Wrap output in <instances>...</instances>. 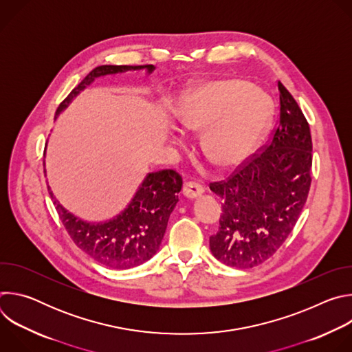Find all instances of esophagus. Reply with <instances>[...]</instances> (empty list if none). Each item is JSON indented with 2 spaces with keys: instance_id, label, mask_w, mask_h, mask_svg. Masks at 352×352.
Returning <instances> with one entry per match:
<instances>
[{
  "instance_id": "obj_1",
  "label": "esophagus",
  "mask_w": 352,
  "mask_h": 352,
  "mask_svg": "<svg viewBox=\"0 0 352 352\" xmlns=\"http://www.w3.org/2000/svg\"><path fill=\"white\" fill-rule=\"evenodd\" d=\"M204 192H205L204 186H200L199 184H195V182H186L182 186V195L188 199H195L202 195Z\"/></svg>"
}]
</instances>
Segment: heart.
I'll return each mask as SVG.
<instances>
[{
    "instance_id": "obj_1",
    "label": "heart",
    "mask_w": 352,
    "mask_h": 352,
    "mask_svg": "<svg viewBox=\"0 0 352 352\" xmlns=\"http://www.w3.org/2000/svg\"><path fill=\"white\" fill-rule=\"evenodd\" d=\"M274 107L263 90L241 79H216L190 89L178 107L179 121L205 129L202 152L221 167L243 162L270 126Z\"/></svg>"
}]
</instances>
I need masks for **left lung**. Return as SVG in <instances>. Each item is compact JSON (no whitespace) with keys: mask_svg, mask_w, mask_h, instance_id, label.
<instances>
[{"mask_svg":"<svg viewBox=\"0 0 352 352\" xmlns=\"http://www.w3.org/2000/svg\"><path fill=\"white\" fill-rule=\"evenodd\" d=\"M277 86L280 114L270 142L226 181L210 184L223 199L210 250L231 267H255L272 258L291 234L309 193V124L292 94L281 82Z\"/></svg>","mask_w":352,"mask_h":352,"instance_id":"8db88e82","label":"left lung"}]
</instances>
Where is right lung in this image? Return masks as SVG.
I'll return each instance as SVG.
<instances>
[{"label":"right lung","mask_w":352,"mask_h":352,"mask_svg":"<svg viewBox=\"0 0 352 352\" xmlns=\"http://www.w3.org/2000/svg\"><path fill=\"white\" fill-rule=\"evenodd\" d=\"M155 71L153 65H100L67 96L58 106V116L72 98L96 78L125 71ZM45 153V152H44ZM182 178L174 170H162L146 175L128 206L114 219L104 223H87L65 210L53 192L58 216L72 241L96 262L113 269H129L152 258L160 248L170 214L177 202Z\"/></svg>","instance_id":"add662e5"}]
</instances>
